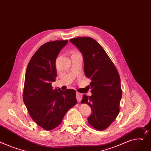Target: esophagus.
<instances>
[{
    "mask_svg": "<svg viewBox=\"0 0 151 151\" xmlns=\"http://www.w3.org/2000/svg\"><path fill=\"white\" fill-rule=\"evenodd\" d=\"M76 98H77V101L78 102L80 103L81 101V99L83 98V95L81 93H80L79 92H76Z\"/></svg>",
    "mask_w": 151,
    "mask_h": 151,
    "instance_id": "1",
    "label": "esophagus"
}]
</instances>
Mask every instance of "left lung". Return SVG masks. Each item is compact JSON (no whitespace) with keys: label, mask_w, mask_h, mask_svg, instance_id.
<instances>
[{"label":"left lung","mask_w":151,"mask_h":151,"mask_svg":"<svg viewBox=\"0 0 151 151\" xmlns=\"http://www.w3.org/2000/svg\"><path fill=\"white\" fill-rule=\"evenodd\" d=\"M70 41L82 53L85 75L92 81L87 86L92 96L84 95L81 101L92 109L88 122L96 130H103L119 112L122 90L119 73L104 48L93 38L78 37Z\"/></svg>","instance_id":"8db88e82"}]
</instances>
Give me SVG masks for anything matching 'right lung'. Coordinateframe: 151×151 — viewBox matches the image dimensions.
I'll list each match as a JSON object with an SVG mask.
<instances>
[{
    "label": "right lung",
    "instance_id": "right-lung-1",
    "mask_svg": "<svg viewBox=\"0 0 151 151\" xmlns=\"http://www.w3.org/2000/svg\"><path fill=\"white\" fill-rule=\"evenodd\" d=\"M67 40L48 42L36 52L28 64L23 99L33 121L46 130L61 123L68 110L76 103L73 89H53L57 76L56 60Z\"/></svg>",
    "mask_w": 151,
    "mask_h": 151
}]
</instances>
